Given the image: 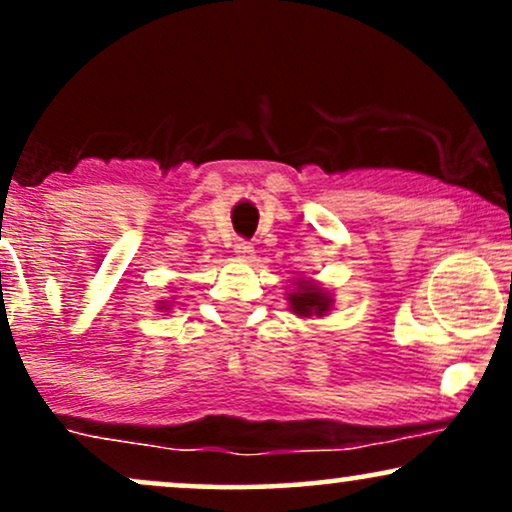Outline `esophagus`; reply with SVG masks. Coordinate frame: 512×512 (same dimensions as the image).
Masks as SVG:
<instances>
[{
  "instance_id": "1",
  "label": "esophagus",
  "mask_w": 512,
  "mask_h": 512,
  "mask_svg": "<svg viewBox=\"0 0 512 512\" xmlns=\"http://www.w3.org/2000/svg\"><path fill=\"white\" fill-rule=\"evenodd\" d=\"M233 250H236V255L243 257V260H252V257H255V248H252L250 240L245 238H238L236 245H233Z\"/></svg>"
}]
</instances>
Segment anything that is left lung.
Instances as JSON below:
<instances>
[{"label":"left lung","mask_w":512,"mask_h":512,"mask_svg":"<svg viewBox=\"0 0 512 512\" xmlns=\"http://www.w3.org/2000/svg\"><path fill=\"white\" fill-rule=\"evenodd\" d=\"M289 301L293 313L308 317V315H325L327 308H330V298L327 293H322L317 286L313 284H305V281H298V289L289 293Z\"/></svg>","instance_id":"left-lung-1"}]
</instances>
